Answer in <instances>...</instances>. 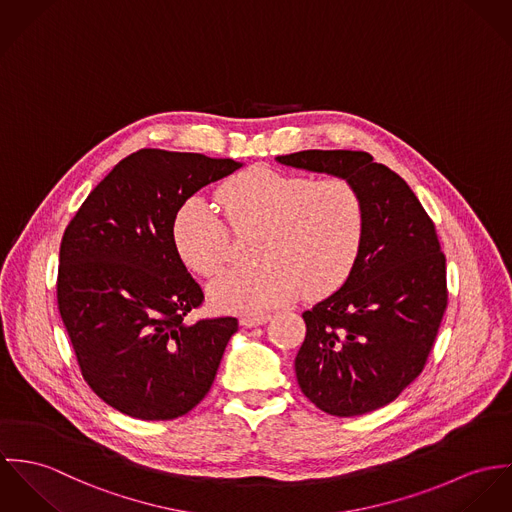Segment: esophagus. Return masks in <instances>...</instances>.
Masks as SVG:
<instances>
[{
  "mask_svg": "<svg viewBox=\"0 0 512 512\" xmlns=\"http://www.w3.org/2000/svg\"><path fill=\"white\" fill-rule=\"evenodd\" d=\"M271 320V314H251V316H243L239 320V324L243 328H257V326H263Z\"/></svg>",
  "mask_w": 512,
  "mask_h": 512,
  "instance_id": "1",
  "label": "esophagus"
}]
</instances>
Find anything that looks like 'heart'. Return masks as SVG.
I'll return each mask as SVG.
<instances>
[{
  "label": "heart",
  "instance_id": "heart-1",
  "mask_svg": "<svg viewBox=\"0 0 512 512\" xmlns=\"http://www.w3.org/2000/svg\"><path fill=\"white\" fill-rule=\"evenodd\" d=\"M218 198L235 233L259 229L249 271H231L210 286L224 312H261L334 292L351 275L365 235V204L343 176H306L253 167L226 180ZM202 196L188 198L172 220V243L200 277L218 275L229 257L231 231Z\"/></svg>",
  "mask_w": 512,
  "mask_h": 512
}]
</instances>
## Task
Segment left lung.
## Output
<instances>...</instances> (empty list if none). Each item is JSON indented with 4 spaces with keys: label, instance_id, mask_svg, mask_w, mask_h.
<instances>
[{
    "label": "left lung",
    "instance_id": "1",
    "mask_svg": "<svg viewBox=\"0 0 512 512\" xmlns=\"http://www.w3.org/2000/svg\"><path fill=\"white\" fill-rule=\"evenodd\" d=\"M286 167L351 180L365 204L357 263L326 300L302 314L294 359L300 391L332 416L389 404L422 373L446 306V257L410 186L363 151H300Z\"/></svg>",
    "mask_w": 512,
    "mask_h": 512
}]
</instances>
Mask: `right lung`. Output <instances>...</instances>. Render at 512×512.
<instances>
[{
	"mask_svg": "<svg viewBox=\"0 0 512 512\" xmlns=\"http://www.w3.org/2000/svg\"><path fill=\"white\" fill-rule=\"evenodd\" d=\"M233 159L141 149L119 161L64 229L58 312L84 381L115 410L172 420L208 395L235 318L188 324L204 292L178 257L172 220Z\"/></svg>",
	"mask_w": 512,
	"mask_h": 512,
	"instance_id": "1",
	"label": "right lung"
}]
</instances>
